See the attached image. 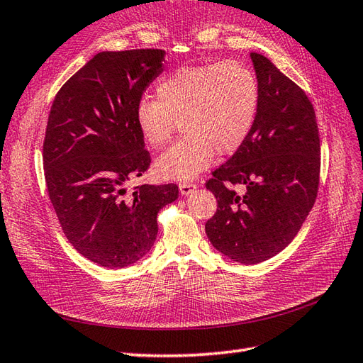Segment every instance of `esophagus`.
<instances>
[{
    "label": "esophagus",
    "mask_w": 363,
    "mask_h": 363,
    "mask_svg": "<svg viewBox=\"0 0 363 363\" xmlns=\"http://www.w3.org/2000/svg\"><path fill=\"white\" fill-rule=\"evenodd\" d=\"M196 187H198L196 184H194V182H189V181H185V182H181V184H179V190H181L182 194H185V196H187V194H190L193 190H196Z\"/></svg>",
    "instance_id": "34e87169"
}]
</instances>
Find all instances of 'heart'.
Masks as SVG:
<instances>
[{
  "instance_id": "heart-1",
  "label": "heart",
  "mask_w": 363,
  "mask_h": 363,
  "mask_svg": "<svg viewBox=\"0 0 363 363\" xmlns=\"http://www.w3.org/2000/svg\"><path fill=\"white\" fill-rule=\"evenodd\" d=\"M259 108L255 73L235 61L173 70L135 108L139 133L150 147H162L181 119L182 139L155 162L165 179L190 181L218 153L230 155L245 143Z\"/></svg>"
}]
</instances>
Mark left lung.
<instances>
[{
  "label": "left lung",
  "mask_w": 363,
  "mask_h": 363,
  "mask_svg": "<svg viewBox=\"0 0 363 363\" xmlns=\"http://www.w3.org/2000/svg\"><path fill=\"white\" fill-rule=\"evenodd\" d=\"M259 108L245 143L213 172L206 187L218 210L206 233L219 253L253 265L281 253L314 206L320 141L305 91L261 53H250ZM231 184H242L239 195Z\"/></svg>",
  "instance_id": "left-lung-1"
}]
</instances>
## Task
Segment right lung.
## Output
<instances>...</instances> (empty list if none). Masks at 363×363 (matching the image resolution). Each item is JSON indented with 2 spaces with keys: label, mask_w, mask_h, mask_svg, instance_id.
I'll return each instance as SVG.
<instances>
[{
  "label": "right lung",
  "mask_w": 363,
  "mask_h": 363,
  "mask_svg": "<svg viewBox=\"0 0 363 363\" xmlns=\"http://www.w3.org/2000/svg\"><path fill=\"white\" fill-rule=\"evenodd\" d=\"M164 64L161 49L99 52L53 99L43 145L49 198L73 248L101 267L150 252L157 213L178 199L176 184L127 187L152 162L135 108Z\"/></svg>",
  "instance_id": "right-lung-1"
}]
</instances>
